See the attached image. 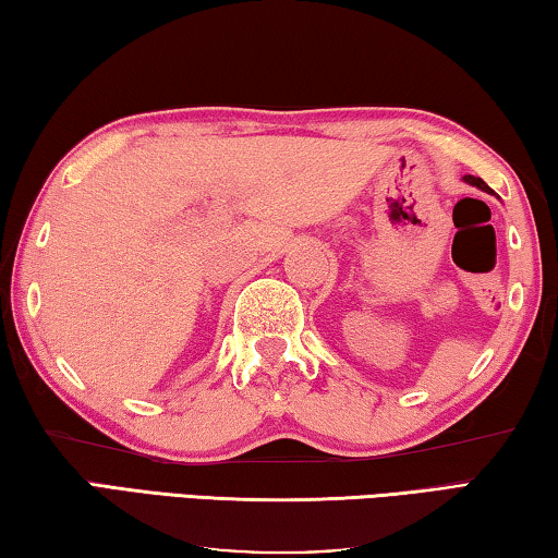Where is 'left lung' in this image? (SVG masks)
Instances as JSON below:
<instances>
[{"label":"left lung","mask_w":558,"mask_h":558,"mask_svg":"<svg viewBox=\"0 0 558 558\" xmlns=\"http://www.w3.org/2000/svg\"><path fill=\"white\" fill-rule=\"evenodd\" d=\"M463 181H465L468 185H475V189H481V191H485V193H493L490 185H487L483 179H475V175H463Z\"/></svg>","instance_id":"8db88e82"}]
</instances>
